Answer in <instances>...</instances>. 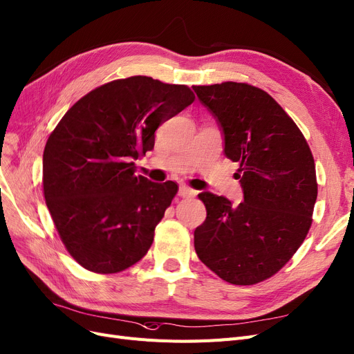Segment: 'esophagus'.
I'll use <instances>...</instances> for the list:
<instances>
[{
    "label": "esophagus",
    "mask_w": 354,
    "mask_h": 354,
    "mask_svg": "<svg viewBox=\"0 0 354 354\" xmlns=\"http://www.w3.org/2000/svg\"><path fill=\"white\" fill-rule=\"evenodd\" d=\"M178 195H180L181 198H192V196L196 195V192H195L194 189L187 187V186H181L180 190H178Z\"/></svg>",
    "instance_id": "1"
}]
</instances>
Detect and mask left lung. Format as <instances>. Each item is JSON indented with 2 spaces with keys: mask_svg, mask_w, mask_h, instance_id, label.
Masks as SVG:
<instances>
[{
  "mask_svg": "<svg viewBox=\"0 0 354 354\" xmlns=\"http://www.w3.org/2000/svg\"><path fill=\"white\" fill-rule=\"evenodd\" d=\"M239 162V205L202 192L207 218L195 230L199 260L223 281L254 285L292 259L312 226L316 167L303 133L270 94L245 82L195 85Z\"/></svg>",
  "mask_w": 354,
  "mask_h": 354,
  "instance_id": "1",
  "label": "left lung"
}]
</instances>
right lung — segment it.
<instances>
[{"label":"right lung","instance_id":"1","mask_svg":"<svg viewBox=\"0 0 354 354\" xmlns=\"http://www.w3.org/2000/svg\"><path fill=\"white\" fill-rule=\"evenodd\" d=\"M187 85L115 80L75 103L42 155L44 198L59 236L84 269L109 274L140 261L178 186L136 176L160 124L194 103Z\"/></svg>","mask_w":354,"mask_h":354}]
</instances>
